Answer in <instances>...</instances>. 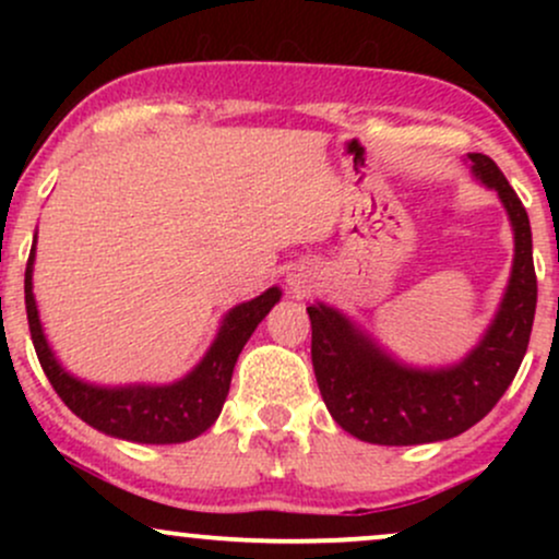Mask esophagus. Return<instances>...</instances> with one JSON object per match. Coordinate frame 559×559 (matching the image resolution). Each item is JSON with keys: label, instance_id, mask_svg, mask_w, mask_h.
Instances as JSON below:
<instances>
[{"label": "esophagus", "instance_id": "esophagus-1", "mask_svg": "<svg viewBox=\"0 0 559 559\" xmlns=\"http://www.w3.org/2000/svg\"><path fill=\"white\" fill-rule=\"evenodd\" d=\"M288 288H292L297 297H305V294L312 288V273L310 271L292 273V275H288Z\"/></svg>", "mask_w": 559, "mask_h": 559}]
</instances>
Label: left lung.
<instances>
[{
    "label": "left lung",
    "mask_w": 559,
    "mask_h": 559,
    "mask_svg": "<svg viewBox=\"0 0 559 559\" xmlns=\"http://www.w3.org/2000/svg\"><path fill=\"white\" fill-rule=\"evenodd\" d=\"M486 189L497 191L515 239L512 271L489 329L460 362L415 368L336 307H307L312 323V368L333 420L368 444L409 447L460 436L502 400L528 349L536 312L531 223L523 202L491 157H465Z\"/></svg>",
    "instance_id": "left-lung-1"
}]
</instances>
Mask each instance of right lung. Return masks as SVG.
<instances>
[{
	"label": "right lung",
	"mask_w": 559,
	"mask_h": 559,
	"mask_svg": "<svg viewBox=\"0 0 559 559\" xmlns=\"http://www.w3.org/2000/svg\"><path fill=\"white\" fill-rule=\"evenodd\" d=\"M34 260L36 236L25 267V312H28V329L38 362L49 383L83 423L115 439L136 441V444H181L213 426L228 396L230 376L243 344L281 299V288L271 286L260 297L230 307L202 360L178 381L102 386L62 368L49 346L34 297Z\"/></svg>",
	"instance_id": "1"
}]
</instances>
